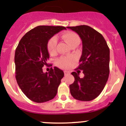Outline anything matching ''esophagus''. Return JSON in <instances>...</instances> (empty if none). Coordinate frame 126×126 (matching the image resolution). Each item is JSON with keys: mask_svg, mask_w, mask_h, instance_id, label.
I'll list each match as a JSON object with an SVG mask.
<instances>
[{"mask_svg": "<svg viewBox=\"0 0 126 126\" xmlns=\"http://www.w3.org/2000/svg\"><path fill=\"white\" fill-rule=\"evenodd\" d=\"M64 75L66 76V75H68V74H69V72L67 71H64Z\"/></svg>", "mask_w": 126, "mask_h": 126, "instance_id": "esophagus-1", "label": "esophagus"}]
</instances>
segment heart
<instances>
[{
  "label": "heart",
  "instance_id": "1",
  "mask_svg": "<svg viewBox=\"0 0 126 126\" xmlns=\"http://www.w3.org/2000/svg\"><path fill=\"white\" fill-rule=\"evenodd\" d=\"M62 38L69 44V46H72L75 44H79L80 39L79 36L76 33L72 32L63 33L62 35ZM57 44V38L56 36H53L49 39L47 44V49L50 54L53 55L56 52ZM74 62V59L72 57H63L58 58L57 60V65L62 68H68L70 67L71 64Z\"/></svg>",
  "mask_w": 126,
  "mask_h": 126
}]
</instances>
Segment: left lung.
<instances>
[{"label":"left lung","instance_id":"8db88e82","mask_svg":"<svg viewBox=\"0 0 126 126\" xmlns=\"http://www.w3.org/2000/svg\"><path fill=\"white\" fill-rule=\"evenodd\" d=\"M79 35L82 41V54L77 68L83 71L80 78L78 71L72 72L74 82L69 85L74 98L79 101L94 99L105 87L109 76L110 49L100 33L88 25L67 27Z\"/></svg>","mask_w":126,"mask_h":126}]
</instances>
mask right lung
Listing matches in <instances>:
<instances>
[{
  "label": "right lung",
  "mask_w": 126,
  "mask_h": 126,
  "mask_svg": "<svg viewBox=\"0 0 126 126\" xmlns=\"http://www.w3.org/2000/svg\"><path fill=\"white\" fill-rule=\"evenodd\" d=\"M66 29L62 26L36 27L25 34L16 48L15 55L16 81L24 94L33 102H47L57 94L64 72L54 67L49 72L44 73L43 67L48 65V41Z\"/></svg>",
  "instance_id": "add662e5"
}]
</instances>
